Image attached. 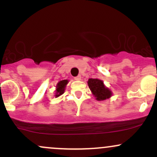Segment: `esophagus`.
Instances as JSON below:
<instances>
[{"label":"esophagus","instance_id":"34e87169","mask_svg":"<svg viewBox=\"0 0 157 157\" xmlns=\"http://www.w3.org/2000/svg\"><path fill=\"white\" fill-rule=\"evenodd\" d=\"M75 80H81V76H80V75H79V76L75 77Z\"/></svg>","mask_w":157,"mask_h":157}]
</instances>
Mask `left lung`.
Listing matches in <instances>:
<instances>
[{
  "mask_svg": "<svg viewBox=\"0 0 157 157\" xmlns=\"http://www.w3.org/2000/svg\"><path fill=\"white\" fill-rule=\"evenodd\" d=\"M88 86L96 100L99 101L105 100L112 96V92L111 90L109 89V88L105 87L101 80L92 78L89 79L88 81Z\"/></svg>",
  "mask_w": 157,
  "mask_h": 157,
  "instance_id": "1",
  "label": "left lung"
}]
</instances>
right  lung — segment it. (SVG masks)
I'll list each match as a JSON object with an SVG mask.
<instances>
[{
    "label": "right lung",
    "instance_id": "add662e5",
    "mask_svg": "<svg viewBox=\"0 0 157 157\" xmlns=\"http://www.w3.org/2000/svg\"><path fill=\"white\" fill-rule=\"evenodd\" d=\"M68 80H61L57 84V86H56V91H55V97H60V95H62L64 93L65 91V89H66V85L68 84Z\"/></svg>",
    "mask_w": 157,
    "mask_h": 157
}]
</instances>
